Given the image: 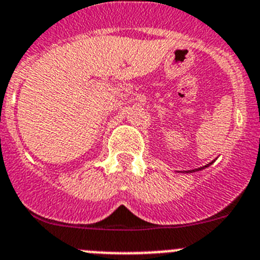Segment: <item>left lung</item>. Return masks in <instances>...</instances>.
I'll return each instance as SVG.
<instances>
[{
  "label": "left lung",
  "instance_id": "obj_1",
  "mask_svg": "<svg viewBox=\"0 0 260 260\" xmlns=\"http://www.w3.org/2000/svg\"><path fill=\"white\" fill-rule=\"evenodd\" d=\"M216 160V158H215ZM215 160H212V161L211 162H208V164H206V165H203V167H201V168H197V169H191V171H176L177 173H195V172H201V171H203V169H206V168H208L210 167V165H212L213 162H215Z\"/></svg>",
  "mask_w": 260,
  "mask_h": 260
}]
</instances>
